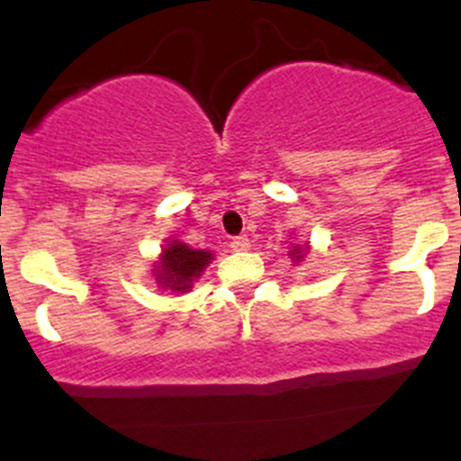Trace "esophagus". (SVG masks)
<instances>
[{"label":"esophagus","mask_w":461,"mask_h":461,"mask_svg":"<svg viewBox=\"0 0 461 461\" xmlns=\"http://www.w3.org/2000/svg\"><path fill=\"white\" fill-rule=\"evenodd\" d=\"M249 248H252V243H249L248 236H236V239L231 240V249H234V252H248Z\"/></svg>","instance_id":"obj_1"}]
</instances>
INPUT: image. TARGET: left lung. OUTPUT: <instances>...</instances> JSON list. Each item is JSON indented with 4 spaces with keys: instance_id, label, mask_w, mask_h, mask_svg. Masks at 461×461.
Here are the masks:
<instances>
[{
    "instance_id": "1",
    "label": "left lung",
    "mask_w": 461,
    "mask_h": 461,
    "mask_svg": "<svg viewBox=\"0 0 461 461\" xmlns=\"http://www.w3.org/2000/svg\"><path fill=\"white\" fill-rule=\"evenodd\" d=\"M308 254H310V243H305V245L290 243V249H287V257L292 258V263L294 265H299L301 260L308 257Z\"/></svg>"
}]
</instances>
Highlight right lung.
I'll use <instances>...</instances> for the list:
<instances>
[{
	"label": "right lung",
	"mask_w": 461,
	"mask_h": 461,
	"mask_svg": "<svg viewBox=\"0 0 461 461\" xmlns=\"http://www.w3.org/2000/svg\"><path fill=\"white\" fill-rule=\"evenodd\" d=\"M213 260L209 249H194L178 239L167 240L158 260H153V278L158 287L174 294H183L194 287V281L203 276L204 267Z\"/></svg>",
	"instance_id": "right-lung-1"
}]
</instances>
